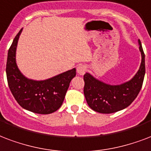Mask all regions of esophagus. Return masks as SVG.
Returning <instances> with one entry per match:
<instances>
[{"label":"esophagus","mask_w":151,"mask_h":151,"mask_svg":"<svg viewBox=\"0 0 151 151\" xmlns=\"http://www.w3.org/2000/svg\"><path fill=\"white\" fill-rule=\"evenodd\" d=\"M86 66L85 65H80L77 68V71L80 75H84V73H86Z\"/></svg>","instance_id":"esophagus-1"}]
</instances>
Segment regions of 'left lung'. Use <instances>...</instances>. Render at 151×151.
Wrapping results in <instances>:
<instances>
[{"instance_id":"1","label":"left lung","mask_w":151,"mask_h":151,"mask_svg":"<svg viewBox=\"0 0 151 151\" xmlns=\"http://www.w3.org/2000/svg\"><path fill=\"white\" fill-rule=\"evenodd\" d=\"M142 62L139 70L129 81L111 86L97 80L89 73L84 75V94L87 104L95 111L104 114L116 112L126 109L136 98L141 90L145 76V55L139 40Z\"/></svg>"}]
</instances>
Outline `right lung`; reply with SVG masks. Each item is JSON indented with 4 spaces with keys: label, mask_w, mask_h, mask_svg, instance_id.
I'll use <instances>...</instances> for the list:
<instances>
[{
    "label": "right lung",
    "mask_w": 151,
    "mask_h": 151,
    "mask_svg": "<svg viewBox=\"0 0 151 151\" xmlns=\"http://www.w3.org/2000/svg\"><path fill=\"white\" fill-rule=\"evenodd\" d=\"M21 32L22 29L16 35L8 52L6 75L9 87L22 108L35 113H52L62 106L71 80L76 76V69L44 81L25 78L16 63V50Z\"/></svg>",
    "instance_id": "1"
}]
</instances>
